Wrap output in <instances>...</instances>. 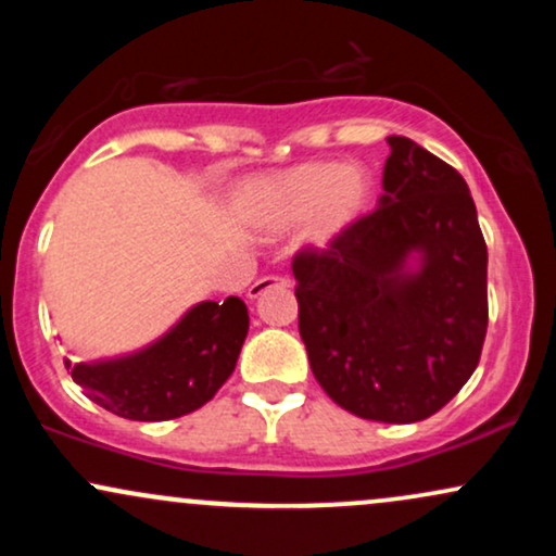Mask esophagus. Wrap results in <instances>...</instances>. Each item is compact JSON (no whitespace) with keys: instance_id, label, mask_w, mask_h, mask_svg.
Returning <instances> with one entry per match:
<instances>
[{"instance_id":"34e87169","label":"esophagus","mask_w":556,"mask_h":556,"mask_svg":"<svg viewBox=\"0 0 556 556\" xmlns=\"http://www.w3.org/2000/svg\"><path fill=\"white\" fill-rule=\"evenodd\" d=\"M282 287H290V279L287 277H261V279H256V282L251 285V290H248V298L251 300H256V298H261V295H266V292L269 290H282Z\"/></svg>"}]
</instances>
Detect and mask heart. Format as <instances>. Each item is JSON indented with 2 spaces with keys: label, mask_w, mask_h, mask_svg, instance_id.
<instances>
[{
  "label": "heart",
  "mask_w": 556,
  "mask_h": 556,
  "mask_svg": "<svg viewBox=\"0 0 556 556\" xmlns=\"http://www.w3.org/2000/svg\"><path fill=\"white\" fill-rule=\"evenodd\" d=\"M374 195V177L363 164L316 159L253 182L242 203L258 232H285L305 219L303 240L329 251L366 219Z\"/></svg>",
  "instance_id": "1"
}]
</instances>
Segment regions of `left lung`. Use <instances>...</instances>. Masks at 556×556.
Instances as JSON below:
<instances>
[{
	"label": "left lung",
	"instance_id": "left-lung-1",
	"mask_svg": "<svg viewBox=\"0 0 556 556\" xmlns=\"http://www.w3.org/2000/svg\"><path fill=\"white\" fill-rule=\"evenodd\" d=\"M379 208L292 258L311 371L337 405L416 424L455 397L486 340V242L463 175L389 136Z\"/></svg>",
	"mask_w": 556,
	"mask_h": 556
}]
</instances>
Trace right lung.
<instances>
[{
    "mask_svg": "<svg viewBox=\"0 0 556 556\" xmlns=\"http://www.w3.org/2000/svg\"><path fill=\"white\" fill-rule=\"evenodd\" d=\"M248 334L240 298L203 300L167 334L123 358L65 366L88 400L130 420H172L206 405L232 376Z\"/></svg>",
    "mask_w": 556,
    "mask_h": 556,
    "instance_id": "1",
    "label": "right lung"
}]
</instances>
